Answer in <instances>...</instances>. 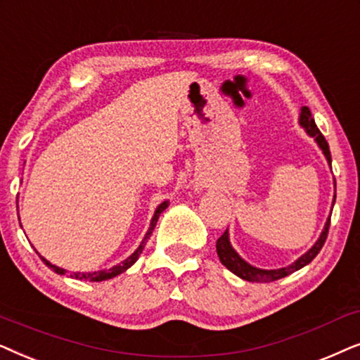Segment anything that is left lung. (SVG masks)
Listing matches in <instances>:
<instances>
[{"label":"left lung","instance_id":"8db88e82","mask_svg":"<svg viewBox=\"0 0 360 360\" xmlns=\"http://www.w3.org/2000/svg\"><path fill=\"white\" fill-rule=\"evenodd\" d=\"M300 124L304 128L306 133H308L311 138H314V141L318 143V146L321 148V151L324 153L326 160H328L329 166H330L329 145H328V141H326V138L323 136V133L319 131V128L316 127L314 118L311 117V112H309L308 107L301 108ZM334 184H336V181H334ZM334 202H336V194H334V199H333V204ZM329 224H330V215L328 217V220H326L323 232H321V236H319L318 240H316L314 245L311 247L309 250L304 253V255H301L295 263H291V265L285 266V268H278V270H263V268H257V266H253V265H250V263H247L245 260H243V258L238 255L236 250H233V247L230 245L229 230H225L222 236L217 238V243H215V247H217V255L220 258V262H222V265L227 266L229 270L233 273V275L242 278V280L253 281V283H270V281L280 280V278H285V276L291 275L293 271L300 270V268H303V266L308 265V263L313 262V258L321 252V248H323L326 238H328Z\"/></svg>","mask_w":360,"mask_h":360}]
</instances>
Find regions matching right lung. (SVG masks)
I'll use <instances>...</instances> for the list:
<instances>
[{
  "label": "right lung",
  "instance_id": "add662e5",
  "mask_svg": "<svg viewBox=\"0 0 360 360\" xmlns=\"http://www.w3.org/2000/svg\"><path fill=\"white\" fill-rule=\"evenodd\" d=\"M16 204H18V200H16ZM167 205H169V200H165V202H161L160 205H158L156 207V210H155V215H153V219H151V224H150V229H148V232H146V236H145V238H143V242L140 243V247L136 248L135 252L131 253L130 257L127 258V260H123L122 263H120V265H115V266H112L110 268V270H100V271H89V273H80V271H77V273H70V276L72 278H75V280H85V281H103V280H110V278H113V276H117V275H120V273H123V271H127L128 268H130L133 263H135L138 258H140V253L143 252V248H145V245H146V242H148V238L151 237V233H153V229L156 227V222H158V219H160V215H161V212L162 210H165ZM21 224V222H19ZM37 253V252H36ZM41 257V255H39ZM41 260L46 263L47 266L51 268V270H54L57 275H65L67 273V270H64V268H59V266H56V265H52L51 262H47L44 257H41Z\"/></svg>",
  "mask_w": 360,
  "mask_h": 360
}]
</instances>
